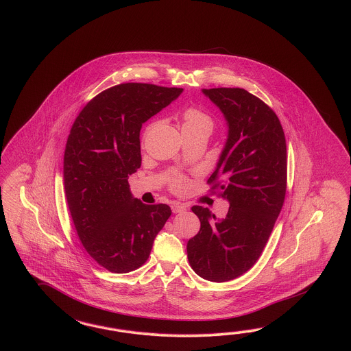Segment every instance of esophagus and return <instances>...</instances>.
<instances>
[{"mask_svg":"<svg viewBox=\"0 0 351 351\" xmlns=\"http://www.w3.org/2000/svg\"><path fill=\"white\" fill-rule=\"evenodd\" d=\"M171 210H173V213H182L186 210V206L181 203H173Z\"/></svg>","mask_w":351,"mask_h":351,"instance_id":"1","label":"esophagus"}]
</instances>
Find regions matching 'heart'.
<instances>
[{
  "label": "heart",
  "mask_w": 351,
  "mask_h": 351,
  "mask_svg": "<svg viewBox=\"0 0 351 351\" xmlns=\"http://www.w3.org/2000/svg\"><path fill=\"white\" fill-rule=\"evenodd\" d=\"M183 119H184V124L183 126H199V128H205L208 129L209 132L212 130L213 128V121L210 119L209 114L203 112L202 110H197V108H190L187 110L184 114H183ZM184 180L183 178H177L174 181V187L176 189H181L184 186Z\"/></svg>",
  "instance_id": "1"
}]
</instances>
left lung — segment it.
<instances>
[{
	"label": "left lung",
	"mask_w": 351,
	"mask_h": 351,
	"mask_svg": "<svg viewBox=\"0 0 351 351\" xmlns=\"http://www.w3.org/2000/svg\"><path fill=\"white\" fill-rule=\"evenodd\" d=\"M226 120L227 139L208 183L230 204L218 219L199 205L200 231L187 243L193 271L205 280L228 282L260 258L282 210L287 189V145L271 108L244 89H203Z\"/></svg>",
	"instance_id": "1"
}]
</instances>
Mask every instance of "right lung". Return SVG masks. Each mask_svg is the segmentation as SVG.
<instances>
[{
  "label": "right lung",
  "instance_id": "right-lung-1",
  "mask_svg": "<svg viewBox=\"0 0 351 351\" xmlns=\"http://www.w3.org/2000/svg\"><path fill=\"white\" fill-rule=\"evenodd\" d=\"M183 89L128 82L88 103L68 136L63 180L80 240L104 269L141 267L168 221L167 204L147 205L130 193L129 176L141 168L142 125L176 101Z\"/></svg>",
  "mask_w": 351,
  "mask_h": 351
}]
</instances>
